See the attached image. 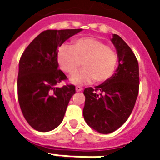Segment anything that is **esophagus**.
I'll return each instance as SVG.
<instances>
[{"mask_svg":"<svg viewBox=\"0 0 160 160\" xmlns=\"http://www.w3.org/2000/svg\"><path fill=\"white\" fill-rule=\"evenodd\" d=\"M75 90H76V92H81V91L83 90V88L81 87H80V86H77V87H75Z\"/></svg>","mask_w":160,"mask_h":160,"instance_id":"34e87169","label":"esophagus"}]
</instances>
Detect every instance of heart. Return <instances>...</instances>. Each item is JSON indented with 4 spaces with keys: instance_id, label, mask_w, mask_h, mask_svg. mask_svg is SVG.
I'll return each instance as SVG.
<instances>
[{
    "instance_id": "b5f03b06",
    "label": "heart",
    "mask_w": 160,
    "mask_h": 160,
    "mask_svg": "<svg viewBox=\"0 0 160 160\" xmlns=\"http://www.w3.org/2000/svg\"><path fill=\"white\" fill-rule=\"evenodd\" d=\"M118 60L114 49L94 38L73 40L70 47L62 45L56 55L58 66L68 75L76 73L82 64L83 68L71 79L75 85L90 83L94 80L98 83L107 81L114 73Z\"/></svg>"
}]
</instances>
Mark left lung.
<instances>
[{"label":"left lung","instance_id":"left-lung-1","mask_svg":"<svg viewBox=\"0 0 160 160\" xmlns=\"http://www.w3.org/2000/svg\"><path fill=\"white\" fill-rule=\"evenodd\" d=\"M118 68L110 80L84 90V119L94 130L110 134L128 120L139 92V65L134 52L123 39L113 34Z\"/></svg>","mask_w":160,"mask_h":160}]
</instances>
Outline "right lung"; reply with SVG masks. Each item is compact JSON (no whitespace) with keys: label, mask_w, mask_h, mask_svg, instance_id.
Instances as JSON below:
<instances>
[{"label":"right lung","mask_w":160,"mask_h":160,"mask_svg":"<svg viewBox=\"0 0 160 160\" xmlns=\"http://www.w3.org/2000/svg\"><path fill=\"white\" fill-rule=\"evenodd\" d=\"M82 29L47 30L36 37L23 52L19 63L18 99L24 118L32 127L48 132L62 122L73 85H57L67 79L58 69L57 48Z\"/></svg>","instance_id":"add662e5"}]
</instances>
